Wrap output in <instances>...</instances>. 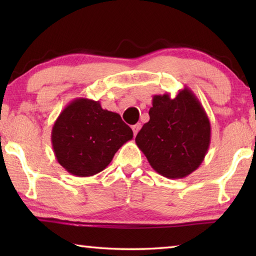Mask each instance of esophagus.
I'll return each instance as SVG.
<instances>
[{
  "mask_svg": "<svg viewBox=\"0 0 256 256\" xmlns=\"http://www.w3.org/2000/svg\"><path fill=\"white\" fill-rule=\"evenodd\" d=\"M140 128H141V123H136V125H133V126H132V130H133L134 136H136L138 132L140 131Z\"/></svg>",
  "mask_w": 256,
  "mask_h": 256,
  "instance_id": "34e87169",
  "label": "esophagus"
}]
</instances>
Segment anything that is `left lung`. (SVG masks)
<instances>
[{
    "instance_id": "left-lung-1",
    "label": "left lung",
    "mask_w": 256,
    "mask_h": 256,
    "mask_svg": "<svg viewBox=\"0 0 256 256\" xmlns=\"http://www.w3.org/2000/svg\"><path fill=\"white\" fill-rule=\"evenodd\" d=\"M150 120L136 138L150 166L167 178H183L196 170L210 146L211 125L192 90L154 94Z\"/></svg>"
}]
</instances>
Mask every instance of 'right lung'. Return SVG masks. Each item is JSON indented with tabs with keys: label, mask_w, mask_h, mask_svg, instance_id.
I'll list each match as a JSON object with an SVG mask.
<instances>
[{
	"label": "right lung",
	"mask_w": 256,
	"mask_h": 256,
	"mask_svg": "<svg viewBox=\"0 0 256 256\" xmlns=\"http://www.w3.org/2000/svg\"><path fill=\"white\" fill-rule=\"evenodd\" d=\"M133 132L118 112L99 102L76 98L60 112L52 128V146L58 164L70 174L89 177L105 170Z\"/></svg>",
	"instance_id": "right-lung-1"
}]
</instances>
